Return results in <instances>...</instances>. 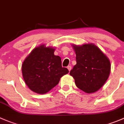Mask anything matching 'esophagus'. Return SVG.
<instances>
[{"instance_id":"1","label":"esophagus","mask_w":124,"mask_h":124,"mask_svg":"<svg viewBox=\"0 0 124 124\" xmlns=\"http://www.w3.org/2000/svg\"><path fill=\"white\" fill-rule=\"evenodd\" d=\"M67 68H68V71H70L71 70V66H68Z\"/></svg>"}]
</instances>
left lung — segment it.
I'll return each mask as SVG.
<instances>
[{"label": "left lung", "mask_w": 124, "mask_h": 124, "mask_svg": "<svg viewBox=\"0 0 124 124\" xmlns=\"http://www.w3.org/2000/svg\"><path fill=\"white\" fill-rule=\"evenodd\" d=\"M76 64L70 72L78 88L86 93L96 92L106 82L111 70L107 56L93 44H72Z\"/></svg>", "instance_id": "8db88e82"}]
</instances>
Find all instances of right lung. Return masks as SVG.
Here are the masks:
<instances>
[{
	"mask_svg": "<svg viewBox=\"0 0 124 124\" xmlns=\"http://www.w3.org/2000/svg\"><path fill=\"white\" fill-rule=\"evenodd\" d=\"M55 49L42 44L33 49L22 65L23 78L28 87L38 94H45L59 82L69 71L62 67Z\"/></svg>",
	"mask_w": 124,
	"mask_h": 124,
	"instance_id": "right-lung-1",
	"label": "right lung"
}]
</instances>
